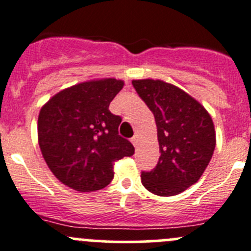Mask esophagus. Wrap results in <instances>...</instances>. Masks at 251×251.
<instances>
[{"label": "esophagus", "instance_id": "34e87169", "mask_svg": "<svg viewBox=\"0 0 251 251\" xmlns=\"http://www.w3.org/2000/svg\"><path fill=\"white\" fill-rule=\"evenodd\" d=\"M131 142H132V145L135 146V147H137V145H138V137H137V136H133V137L131 138Z\"/></svg>", "mask_w": 251, "mask_h": 251}]
</instances>
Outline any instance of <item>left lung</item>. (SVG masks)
<instances>
[{
    "mask_svg": "<svg viewBox=\"0 0 251 251\" xmlns=\"http://www.w3.org/2000/svg\"><path fill=\"white\" fill-rule=\"evenodd\" d=\"M138 96L154 115L159 160L141 181L150 193L174 196L198 182L216 147L208 111L179 87L160 79H133Z\"/></svg>",
    "mask_w": 251,
    "mask_h": 251,
    "instance_id": "8db88e82",
    "label": "left lung"
}]
</instances>
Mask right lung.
Masks as SVG:
<instances>
[{
  "mask_svg": "<svg viewBox=\"0 0 251 251\" xmlns=\"http://www.w3.org/2000/svg\"><path fill=\"white\" fill-rule=\"evenodd\" d=\"M116 78L91 79L51 97L40 109L38 142L49 169L77 191H96L114 177V163L135 148L119 136L121 118L109 110L123 89Z\"/></svg>",
  "mask_w": 251,
  "mask_h": 251,
  "instance_id": "right-lung-1",
  "label": "right lung"
}]
</instances>
